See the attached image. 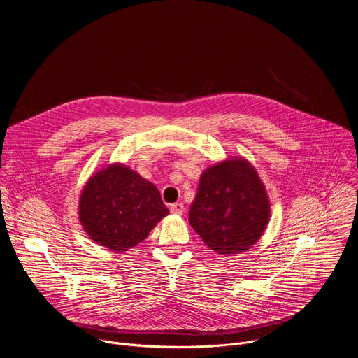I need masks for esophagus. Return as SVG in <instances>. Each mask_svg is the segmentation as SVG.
<instances>
[{"label": "esophagus", "mask_w": 358, "mask_h": 358, "mask_svg": "<svg viewBox=\"0 0 358 358\" xmlns=\"http://www.w3.org/2000/svg\"><path fill=\"white\" fill-rule=\"evenodd\" d=\"M170 211H171L173 214L181 215L185 210H184V206H182L181 202H176V203H171V206H170Z\"/></svg>", "instance_id": "34e87169"}]
</instances>
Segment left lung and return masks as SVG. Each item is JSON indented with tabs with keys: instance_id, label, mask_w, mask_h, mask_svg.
<instances>
[{
	"instance_id": "obj_1",
	"label": "left lung",
	"mask_w": 358,
	"mask_h": 358,
	"mask_svg": "<svg viewBox=\"0 0 358 358\" xmlns=\"http://www.w3.org/2000/svg\"><path fill=\"white\" fill-rule=\"evenodd\" d=\"M269 217V198L257 170L232 157L202 173L188 220L210 249L229 257L257 243Z\"/></svg>"
}]
</instances>
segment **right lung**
I'll list each match as a JSON object with an SVG mask.
<instances>
[{"label": "right lung", "instance_id": "obj_1", "mask_svg": "<svg viewBox=\"0 0 358 358\" xmlns=\"http://www.w3.org/2000/svg\"><path fill=\"white\" fill-rule=\"evenodd\" d=\"M78 211L89 238L116 252L144 241L169 215L157 187L120 163L109 164L89 178Z\"/></svg>", "mask_w": 358, "mask_h": 358}]
</instances>
